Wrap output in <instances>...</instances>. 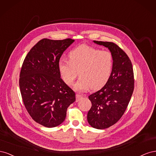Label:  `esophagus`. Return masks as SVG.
I'll list each match as a JSON object with an SVG mask.
<instances>
[{"mask_svg":"<svg viewBox=\"0 0 156 156\" xmlns=\"http://www.w3.org/2000/svg\"><path fill=\"white\" fill-rule=\"evenodd\" d=\"M83 98V96L79 95V94H76V101L78 102L79 100H81V99Z\"/></svg>","mask_w":156,"mask_h":156,"instance_id":"34e87169","label":"esophagus"}]
</instances>
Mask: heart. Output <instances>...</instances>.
Here are the masks:
<instances>
[{
    "label": "heart",
    "mask_w": 156,
    "mask_h": 156,
    "mask_svg": "<svg viewBox=\"0 0 156 156\" xmlns=\"http://www.w3.org/2000/svg\"><path fill=\"white\" fill-rule=\"evenodd\" d=\"M68 57L69 61H60L58 71L68 86L72 85L79 72L81 77L74 85L75 90H97L109 80L114 64L111 52L81 45L71 51Z\"/></svg>",
    "instance_id": "b5f03b06"
}]
</instances>
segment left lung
Masks as SVG:
<instances>
[{
	"label": "left lung",
	"mask_w": 156,
	"mask_h": 156,
	"mask_svg": "<svg viewBox=\"0 0 156 156\" xmlns=\"http://www.w3.org/2000/svg\"><path fill=\"white\" fill-rule=\"evenodd\" d=\"M94 42L109 49L114 60L109 80L88 96L92 107L87 115L88 122L94 128L103 129L116 124L124 115L134 90V75L131 60L120 47L112 42Z\"/></svg>",
	"instance_id": "8db88e82"
}]
</instances>
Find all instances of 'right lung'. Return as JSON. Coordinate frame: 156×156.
<instances>
[{
    "instance_id": "obj_1",
    "label": "right lung",
    "mask_w": 156,
    "mask_h": 156,
    "mask_svg": "<svg viewBox=\"0 0 156 156\" xmlns=\"http://www.w3.org/2000/svg\"><path fill=\"white\" fill-rule=\"evenodd\" d=\"M68 38L39 41L27 54L20 75L25 107L37 123L47 127L61 124L75 94L60 78L58 63L64 51L74 42Z\"/></svg>"
}]
</instances>
